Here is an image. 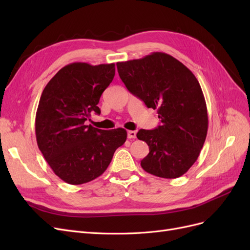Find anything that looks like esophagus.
Instances as JSON below:
<instances>
[{
  "label": "esophagus",
  "instance_id": "1",
  "mask_svg": "<svg viewBox=\"0 0 250 250\" xmlns=\"http://www.w3.org/2000/svg\"><path fill=\"white\" fill-rule=\"evenodd\" d=\"M135 137H137V132H135V131L129 130L127 132V138L128 139H135Z\"/></svg>",
  "mask_w": 250,
  "mask_h": 250
}]
</instances>
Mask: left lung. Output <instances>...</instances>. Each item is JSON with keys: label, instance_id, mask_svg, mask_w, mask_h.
<instances>
[{"label": "left lung", "instance_id": "1", "mask_svg": "<svg viewBox=\"0 0 250 250\" xmlns=\"http://www.w3.org/2000/svg\"><path fill=\"white\" fill-rule=\"evenodd\" d=\"M120 78L148 108L157 109L161 125L139 130L148 155L141 161L147 173L177 178L197 161L207 138V103L195 75L179 60L163 52L117 62Z\"/></svg>", "mask_w": 250, "mask_h": 250}]
</instances>
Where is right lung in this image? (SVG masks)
Here are the masks:
<instances>
[{"label":"right lung","instance_id":"obj_1","mask_svg":"<svg viewBox=\"0 0 250 250\" xmlns=\"http://www.w3.org/2000/svg\"><path fill=\"white\" fill-rule=\"evenodd\" d=\"M115 63L73 62L60 69L43 88L35 117L37 145L56 175L82 185L107 169L127 139L124 128L102 130L86 125L100 97L115 77Z\"/></svg>","mask_w":250,"mask_h":250}]
</instances>
